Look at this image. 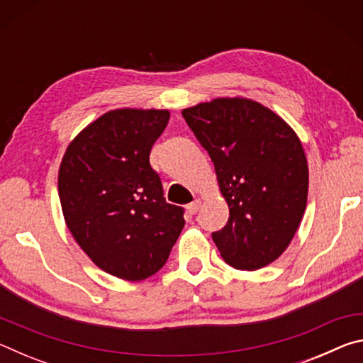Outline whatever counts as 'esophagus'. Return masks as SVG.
<instances>
[{
  "label": "esophagus",
  "mask_w": 363,
  "mask_h": 363,
  "mask_svg": "<svg viewBox=\"0 0 363 363\" xmlns=\"http://www.w3.org/2000/svg\"><path fill=\"white\" fill-rule=\"evenodd\" d=\"M200 205H201V201L200 200H194L192 203L190 205H187V211L190 213V214H195L196 211H199V208H200Z\"/></svg>",
  "instance_id": "1"
}]
</instances>
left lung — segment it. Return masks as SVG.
<instances>
[{
  "mask_svg": "<svg viewBox=\"0 0 363 363\" xmlns=\"http://www.w3.org/2000/svg\"><path fill=\"white\" fill-rule=\"evenodd\" d=\"M214 163L229 220L213 232L223 259L240 270L274 262L303 219L309 168L288 123L262 104L219 97L182 110Z\"/></svg>",
  "mask_w": 363,
  "mask_h": 363,
  "instance_id": "left-lung-1",
  "label": "left lung"
}]
</instances>
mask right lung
I'll list each match as a JSON object with an SVG mask.
<instances>
[{
	"instance_id": "1",
	"label": "right lung",
	"mask_w": 363,
	"mask_h": 363,
	"mask_svg": "<svg viewBox=\"0 0 363 363\" xmlns=\"http://www.w3.org/2000/svg\"><path fill=\"white\" fill-rule=\"evenodd\" d=\"M168 121V110H110L72 140L60 163L67 227L97 267L123 280L157 274L186 224L149 162Z\"/></svg>"
}]
</instances>
